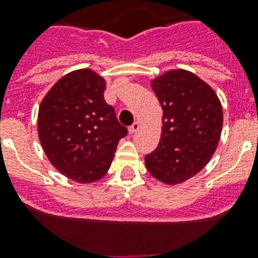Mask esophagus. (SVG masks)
I'll return each instance as SVG.
<instances>
[{"label":"esophagus","mask_w":258,"mask_h":258,"mask_svg":"<svg viewBox=\"0 0 258 258\" xmlns=\"http://www.w3.org/2000/svg\"><path fill=\"white\" fill-rule=\"evenodd\" d=\"M140 126H141L140 122H138V121H134L133 124L131 125V127H129V133H131V134L136 133V132L138 131V129H140Z\"/></svg>","instance_id":"1"}]
</instances>
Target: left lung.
<instances>
[{
  "label": "left lung",
  "mask_w": 258,
  "mask_h": 258,
  "mask_svg": "<svg viewBox=\"0 0 258 258\" xmlns=\"http://www.w3.org/2000/svg\"><path fill=\"white\" fill-rule=\"evenodd\" d=\"M163 108L160 142L145 157L157 181L178 184L199 173L217 149L222 106L213 89L186 70L166 71L151 81Z\"/></svg>",
  "instance_id": "left-lung-1"
}]
</instances>
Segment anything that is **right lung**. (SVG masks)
<instances>
[{
  "label": "right lung",
  "mask_w": 258,
  "mask_h": 258,
  "mask_svg": "<svg viewBox=\"0 0 258 258\" xmlns=\"http://www.w3.org/2000/svg\"><path fill=\"white\" fill-rule=\"evenodd\" d=\"M106 81L89 68L72 71L50 89L38 108L37 132L52 166L67 178L92 183L108 172L126 127L103 97Z\"/></svg>",
  "instance_id": "add662e5"
}]
</instances>
